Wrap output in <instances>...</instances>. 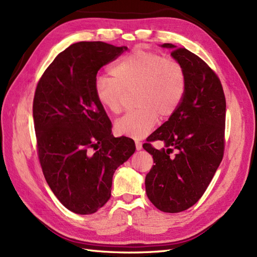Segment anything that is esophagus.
Masks as SVG:
<instances>
[{"label": "esophagus", "instance_id": "obj_1", "mask_svg": "<svg viewBox=\"0 0 257 257\" xmlns=\"http://www.w3.org/2000/svg\"><path fill=\"white\" fill-rule=\"evenodd\" d=\"M136 149L139 151V150H141L142 149V142H140V141H136Z\"/></svg>", "mask_w": 257, "mask_h": 257}]
</instances>
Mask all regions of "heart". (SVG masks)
I'll use <instances>...</instances> for the list:
<instances>
[{
	"label": "heart",
	"instance_id": "b5f03b06",
	"mask_svg": "<svg viewBox=\"0 0 257 257\" xmlns=\"http://www.w3.org/2000/svg\"><path fill=\"white\" fill-rule=\"evenodd\" d=\"M109 75L95 78V98L104 109L119 114L123 93L136 92L137 108L115 123L118 135L136 140L147 137L159 117L163 120L172 117L187 91V72L180 62L141 48L114 63Z\"/></svg>",
	"mask_w": 257,
	"mask_h": 257
}]
</instances>
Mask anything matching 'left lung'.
I'll list each match as a JSON object with an SVG mask.
<instances>
[{"instance_id":"8db88e82","label":"left lung","mask_w":257,"mask_h":257,"mask_svg":"<svg viewBox=\"0 0 257 257\" xmlns=\"http://www.w3.org/2000/svg\"><path fill=\"white\" fill-rule=\"evenodd\" d=\"M162 47L172 49L185 67L187 91L176 113L143 144L155 163L146 177V191L156 208L179 213L201 199L222 160L226 98L218 76L202 58L174 44ZM157 140L167 149L152 147Z\"/></svg>"}]
</instances>
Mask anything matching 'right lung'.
Wrapping results in <instances>:
<instances>
[{
    "label": "right lung",
    "instance_id": "right-lung-1",
    "mask_svg": "<svg viewBox=\"0 0 257 257\" xmlns=\"http://www.w3.org/2000/svg\"><path fill=\"white\" fill-rule=\"evenodd\" d=\"M127 47L82 41L61 52L45 69L32 113L44 178L63 205L80 215L105 205L115 170L135 153V141L111 135L95 98L97 71Z\"/></svg>",
    "mask_w": 257,
    "mask_h": 257
}]
</instances>
